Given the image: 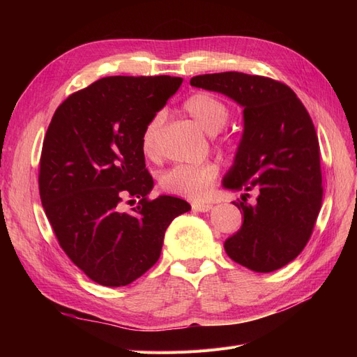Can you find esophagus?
Wrapping results in <instances>:
<instances>
[{"label": "esophagus", "instance_id": "34e87169", "mask_svg": "<svg viewBox=\"0 0 357 357\" xmlns=\"http://www.w3.org/2000/svg\"><path fill=\"white\" fill-rule=\"evenodd\" d=\"M211 208H213V204H210V202H192V210L193 211L205 213V211H210Z\"/></svg>", "mask_w": 357, "mask_h": 357}]
</instances>
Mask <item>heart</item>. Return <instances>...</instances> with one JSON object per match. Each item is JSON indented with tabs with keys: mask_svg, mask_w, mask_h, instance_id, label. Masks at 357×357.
<instances>
[{
	"mask_svg": "<svg viewBox=\"0 0 357 357\" xmlns=\"http://www.w3.org/2000/svg\"><path fill=\"white\" fill-rule=\"evenodd\" d=\"M183 110L208 132H218L229 119L228 104L208 92H195L188 96L183 102ZM162 123H164V117L162 114H156L150 119L143 129L139 144L147 158H156L159 155ZM218 146L225 150H234L236 142L234 135L222 134L218 137ZM218 176L219 167L213 162H204V164L197 165H177L160 176V188L168 193H174V195L202 199L208 197Z\"/></svg>",
	"mask_w": 357,
	"mask_h": 357,
	"instance_id": "heart-1",
	"label": "heart"
}]
</instances>
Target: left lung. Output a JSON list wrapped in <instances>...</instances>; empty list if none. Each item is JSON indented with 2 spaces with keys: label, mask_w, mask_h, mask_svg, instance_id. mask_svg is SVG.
<instances>
[{
  "label": "left lung",
  "mask_w": 357,
  "mask_h": 357,
  "mask_svg": "<svg viewBox=\"0 0 357 357\" xmlns=\"http://www.w3.org/2000/svg\"><path fill=\"white\" fill-rule=\"evenodd\" d=\"M195 88L228 95L244 107V134L228 189L255 190L234 205L241 229L225 241L228 256L252 271L271 273L304 250L321 207L320 146L311 117L287 84L238 71L195 75Z\"/></svg>",
  "instance_id": "1"
}]
</instances>
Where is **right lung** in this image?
Listing matches in <instances>:
<instances>
[{"label":"right lung","instance_id":"add662e5","mask_svg":"<svg viewBox=\"0 0 357 357\" xmlns=\"http://www.w3.org/2000/svg\"><path fill=\"white\" fill-rule=\"evenodd\" d=\"M181 82L100 79L71 93L47 128L38 169L43 208L62 250L101 286H126L149 271L169 223L190 208L174 197H147L153 178L139 144L146 123ZM125 197L139 204L126 212Z\"/></svg>","mask_w":357,"mask_h":357}]
</instances>
